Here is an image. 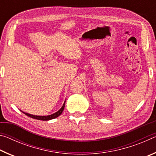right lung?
<instances>
[{"label":"right lung","mask_w":156,"mask_h":156,"mask_svg":"<svg viewBox=\"0 0 156 156\" xmlns=\"http://www.w3.org/2000/svg\"><path fill=\"white\" fill-rule=\"evenodd\" d=\"M64 108H65V103L63 104L62 107H61V109H60L59 111H58L57 112L54 113V114H51V115H47V116L34 115L29 114V113H25V112H23V113H24L26 115H27V116H29V117H30V118H34V119L40 120H49L54 119V118L58 117V116L62 113L63 110H64Z\"/></svg>","instance_id":"1"}]
</instances>
